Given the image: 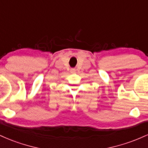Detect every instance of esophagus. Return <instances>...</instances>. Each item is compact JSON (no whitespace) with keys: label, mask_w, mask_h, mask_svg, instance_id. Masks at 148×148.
I'll return each instance as SVG.
<instances>
[{"label":"esophagus","mask_w":148,"mask_h":148,"mask_svg":"<svg viewBox=\"0 0 148 148\" xmlns=\"http://www.w3.org/2000/svg\"><path fill=\"white\" fill-rule=\"evenodd\" d=\"M70 72H72V73L75 72H76V69H74V68H71V69H70Z\"/></svg>","instance_id":"esophagus-1"}]
</instances>
